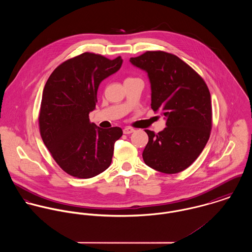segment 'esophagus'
<instances>
[{
	"label": "esophagus",
	"mask_w": 252,
	"mask_h": 252,
	"mask_svg": "<svg viewBox=\"0 0 252 252\" xmlns=\"http://www.w3.org/2000/svg\"><path fill=\"white\" fill-rule=\"evenodd\" d=\"M134 131H135V129H134V128H132V127H129V126H127V127H125V128L123 129V133H124V134H126V135L131 134V133H133Z\"/></svg>",
	"instance_id": "esophagus-1"
}]
</instances>
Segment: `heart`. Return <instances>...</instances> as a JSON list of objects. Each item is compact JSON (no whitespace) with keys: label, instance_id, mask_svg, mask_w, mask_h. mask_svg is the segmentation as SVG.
<instances>
[{"label":"heart","instance_id":"heart-1","mask_svg":"<svg viewBox=\"0 0 252 252\" xmlns=\"http://www.w3.org/2000/svg\"><path fill=\"white\" fill-rule=\"evenodd\" d=\"M127 79H128V78H127Z\"/></svg>","mask_w":252,"mask_h":252}]
</instances>
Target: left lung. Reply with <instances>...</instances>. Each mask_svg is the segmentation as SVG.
Masks as SVG:
<instances>
[{"instance_id":"obj_1","label":"left lung","mask_w":252,"mask_h":252,"mask_svg":"<svg viewBox=\"0 0 252 252\" xmlns=\"http://www.w3.org/2000/svg\"><path fill=\"white\" fill-rule=\"evenodd\" d=\"M130 62L147 72L151 108L164 115L167 126L158 134L145 130L144 163L164 174L180 173L198 158L210 139L209 88L189 65L168 52L146 51Z\"/></svg>"}]
</instances>
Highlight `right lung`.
Returning <instances> with one entry per match:
<instances>
[{
  "mask_svg": "<svg viewBox=\"0 0 252 252\" xmlns=\"http://www.w3.org/2000/svg\"><path fill=\"white\" fill-rule=\"evenodd\" d=\"M85 52L59 65L48 77L42 92L38 116L41 139L55 162L70 176L90 179L111 163L115 142L122 129H102L91 123L100 83L122 65Z\"/></svg>",
  "mask_w": 252,
  "mask_h": 252,
  "instance_id": "add662e5",
  "label": "right lung"
}]
</instances>
